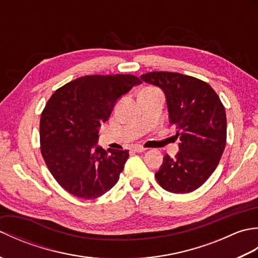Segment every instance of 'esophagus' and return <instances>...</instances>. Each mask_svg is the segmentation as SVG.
<instances>
[{"mask_svg": "<svg viewBox=\"0 0 258 258\" xmlns=\"http://www.w3.org/2000/svg\"><path fill=\"white\" fill-rule=\"evenodd\" d=\"M147 149H145V147L141 146V145H135L132 147V151L134 152H138V153H141V152H145Z\"/></svg>", "mask_w": 258, "mask_h": 258, "instance_id": "obj_1", "label": "esophagus"}]
</instances>
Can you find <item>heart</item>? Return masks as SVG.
Here are the masks:
<instances>
[{"label":"heart","instance_id":"heart-1","mask_svg":"<svg viewBox=\"0 0 258 258\" xmlns=\"http://www.w3.org/2000/svg\"><path fill=\"white\" fill-rule=\"evenodd\" d=\"M144 90H153V89H150V87H149V89H144Z\"/></svg>","mask_w":258,"mask_h":258}]
</instances>
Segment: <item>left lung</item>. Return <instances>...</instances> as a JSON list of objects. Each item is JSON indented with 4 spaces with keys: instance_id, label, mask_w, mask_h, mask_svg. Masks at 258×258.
<instances>
[{
    "instance_id": "left-lung-1",
    "label": "left lung",
    "mask_w": 258,
    "mask_h": 258,
    "mask_svg": "<svg viewBox=\"0 0 258 258\" xmlns=\"http://www.w3.org/2000/svg\"><path fill=\"white\" fill-rule=\"evenodd\" d=\"M165 93L169 124L177 130L179 152L164 156L156 180L171 193H190L215 171L226 145V113L216 92L206 82L174 72L141 75Z\"/></svg>"
}]
</instances>
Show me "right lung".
Here are the masks:
<instances>
[{
  "label": "right lung",
  "instance_id": "add662e5",
  "mask_svg": "<svg viewBox=\"0 0 258 258\" xmlns=\"http://www.w3.org/2000/svg\"><path fill=\"white\" fill-rule=\"evenodd\" d=\"M141 83L131 74L86 75L59 87L47 101L40 119L41 153L70 194L94 200L117 183L128 151L96 146L98 127L118 97Z\"/></svg>",
  "mask_w": 258,
  "mask_h": 258
}]
</instances>
